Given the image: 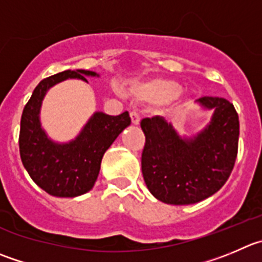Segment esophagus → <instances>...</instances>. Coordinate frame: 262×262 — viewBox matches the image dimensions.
<instances>
[{
  "label": "esophagus",
  "mask_w": 262,
  "mask_h": 262,
  "mask_svg": "<svg viewBox=\"0 0 262 262\" xmlns=\"http://www.w3.org/2000/svg\"><path fill=\"white\" fill-rule=\"evenodd\" d=\"M129 117H131V121H133L134 124L138 126V124L140 123V117H139V114L136 113V112H131V113H129Z\"/></svg>",
  "instance_id": "1"
}]
</instances>
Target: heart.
Here are the masks:
<instances>
[{
    "mask_svg": "<svg viewBox=\"0 0 262 262\" xmlns=\"http://www.w3.org/2000/svg\"><path fill=\"white\" fill-rule=\"evenodd\" d=\"M133 95L138 101L146 104H163L172 99L175 103L170 111H178L180 109L181 99L185 94L181 91V84L178 81L159 77L136 83L133 87Z\"/></svg>",
    "mask_w": 262,
    "mask_h": 262,
    "instance_id": "obj_1",
    "label": "heart"
}]
</instances>
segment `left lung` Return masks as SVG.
<instances>
[{
	"label": "left lung",
	"instance_id": "left-lung-1",
	"mask_svg": "<svg viewBox=\"0 0 262 262\" xmlns=\"http://www.w3.org/2000/svg\"><path fill=\"white\" fill-rule=\"evenodd\" d=\"M210 122L193 136H180L163 117L141 121L145 146L141 171L149 191L167 204H193L223 188L238 153L239 118L224 98L196 100Z\"/></svg>",
	"mask_w": 262,
	"mask_h": 262
}]
</instances>
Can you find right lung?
<instances>
[{
  "mask_svg": "<svg viewBox=\"0 0 262 262\" xmlns=\"http://www.w3.org/2000/svg\"><path fill=\"white\" fill-rule=\"evenodd\" d=\"M86 77L100 76L96 72L76 69L42 79L21 114V162L32 180L50 195L73 198L91 190L99 176L104 153L131 123L128 112L119 116L95 112L73 140L58 143L49 138L39 118L47 91L69 78L87 82Z\"/></svg>",
  "mask_w": 262,
  "mask_h": 262,
  "instance_id": "add662e5",
  "label": "right lung"
}]
</instances>
